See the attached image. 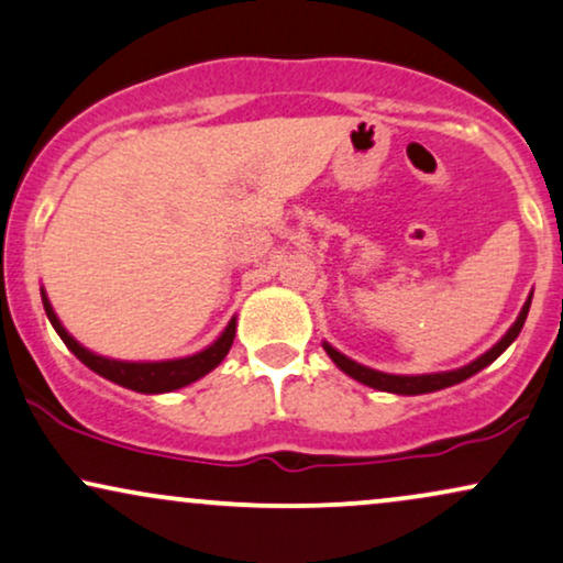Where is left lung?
I'll list each match as a JSON object with an SVG mask.
<instances>
[{
	"label": "left lung",
	"mask_w": 563,
	"mask_h": 563,
	"mask_svg": "<svg viewBox=\"0 0 563 563\" xmlns=\"http://www.w3.org/2000/svg\"><path fill=\"white\" fill-rule=\"evenodd\" d=\"M530 301L532 296L525 301L522 311H519L517 322L509 327L507 334L496 343L490 351H486L481 355V358H475L473 364L462 366V368H454V372H439V374H418V376H400V374H384V372H376V368H368L364 364H355V361L347 358L340 351H334L330 343H324V351L330 358L334 361V366L340 368V372H345L347 376H353L355 382L366 384V387H374V389H382V393H395V395H426V393H437V389H444V387H452V384H460L465 379H471L473 374H478L481 368H486L488 364H494L499 355L507 351V347L515 343L519 330H522L525 319H528V311H530Z\"/></svg>",
	"instance_id": "left-lung-1"
}]
</instances>
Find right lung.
Here are the masks:
<instances>
[{"label":"right lung","mask_w":563,"mask_h":563,"mask_svg":"<svg viewBox=\"0 0 563 563\" xmlns=\"http://www.w3.org/2000/svg\"><path fill=\"white\" fill-rule=\"evenodd\" d=\"M41 301H44L48 322L54 324V330L64 340V345L73 351L77 358L82 361L85 366L92 368L96 374L106 376V379L113 384H122L126 389H134V393L145 395H161V393H174V389L187 387V384L202 379L205 374H210L220 361L225 358L233 345V338H236V317L231 319L229 327L220 332L216 343L205 347L195 355H187V358H174V361H117L106 358V355H98L82 347L77 340L64 330L59 317L54 314V306L48 301L46 290L41 288Z\"/></svg>","instance_id":"add662e5"}]
</instances>
